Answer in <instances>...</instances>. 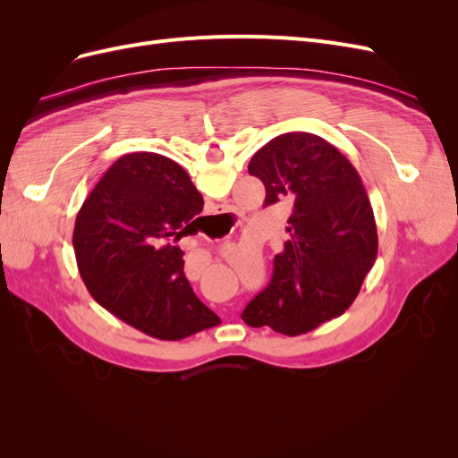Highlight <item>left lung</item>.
Returning <instances> with one entry per match:
<instances>
[{
    "mask_svg": "<svg viewBox=\"0 0 458 458\" xmlns=\"http://www.w3.org/2000/svg\"><path fill=\"white\" fill-rule=\"evenodd\" d=\"M248 174L266 185V206L294 204L288 241L273 259L267 288L242 321L298 336L352 306L378 254L372 206L361 177L323 137L293 131L263 145Z\"/></svg>",
    "mask_w": 458,
    "mask_h": 458,
    "instance_id": "1",
    "label": "left lung"
}]
</instances>
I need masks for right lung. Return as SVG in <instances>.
<instances>
[{"label":"right lung","mask_w":458,"mask_h":458,"mask_svg":"<svg viewBox=\"0 0 458 458\" xmlns=\"http://www.w3.org/2000/svg\"><path fill=\"white\" fill-rule=\"evenodd\" d=\"M202 206L177 162L155 152L118 158L81 204L72 234L93 300L158 340H182L219 325L192 293L175 246Z\"/></svg>","instance_id":"obj_1"}]
</instances>
